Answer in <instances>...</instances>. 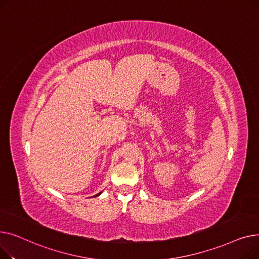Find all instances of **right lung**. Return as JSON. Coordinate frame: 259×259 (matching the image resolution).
<instances>
[{
    "label": "right lung",
    "instance_id": "right-lung-1",
    "mask_svg": "<svg viewBox=\"0 0 259 259\" xmlns=\"http://www.w3.org/2000/svg\"><path fill=\"white\" fill-rule=\"evenodd\" d=\"M101 194H102V192H100V193H98V194H97V195H94V196H93V197H97V196H99V195H101Z\"/></svg>",
    "mask_w": 259,
    "mask_h": 259
}]
</instances>
